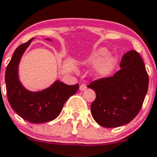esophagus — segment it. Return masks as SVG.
<instances>
[{
  "instance_id": "34e87169",
  "label": "esophagus",
  "mask_w": 157,
  "mask_h": 157,
  "mask_svg": "<svg viewBox=\"0 0 157 157\" xmlns=\"http://www.w3.org/2000/svg\"><path fill=\"white\" fill-rule=\"evenodd\" d=\"M87 89V85H86L85 83H82L80 85V90H84Z\"/></svg>"
}]
</instances>
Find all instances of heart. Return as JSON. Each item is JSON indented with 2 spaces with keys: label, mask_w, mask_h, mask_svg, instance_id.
Here are the masks:
<instances>
[{
  "label": "heart",
  "mask_w": 157,
  "mask_h": 157,
  "mask_svg": "<svg viewBox=\"0 0 157 157\" xmlns=\"http://www.w3.org/2000/svg\"><path fill=\"white\" fill-rule=\"evenodd\" d=\"M108 53L109 52L108 49L101 48L97 49L85 61L87 65H94L98 63L95 69V72L97 75L100 77H105L108 76L112 74L116 67L118 59L114 56H109L106 57Z\"/></svg>",
  "instance_id": "1"
}]
</instances>
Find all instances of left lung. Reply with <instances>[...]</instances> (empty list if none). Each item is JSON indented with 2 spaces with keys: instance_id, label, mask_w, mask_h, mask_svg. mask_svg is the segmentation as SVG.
I'll list each match as a JSON object with an SVG mask.
<instances>
[{
  "instance_id": "obj_1",
  "label": "left lung",
  "mask_w": 157,
  "mask_h": 157,
  "mask_svg": "<svg viewBox=\"0 0 157 157\" xmlns=\"http://www.w3.org/2000/svg\"><path fill=\"white\" fill-rule=\"evenodd\" d=\"M120 67L112 77L94 80L87 86L96 94L90 105L92 116L105 128L121 126L134 119L148 90L149 76L138 52H127Z\"/></svg>"
}]
</instances>
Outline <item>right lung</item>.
<instances>
[{
	"mask_svg": "<svg viewBox=\"0 0 157 157\" xmlns=\"http://www.w3.org/2000/svg\"><path fill=\"white\" fill-rule=\"evenodd\" d=\"M32 39L15 49L6 68L7 96L12 109L23 119L32 123L47 122L58 117L65 102L77 92L79 84L67 85L57 80L42 91L31 92L26 90L19 81L17 70L21 56Z\"/></svg>",
	"mask_w": 157,
	"mask_h": 157,
	"instance_id": "add662e5",
	"label": "right lung"
}]
</instances>
